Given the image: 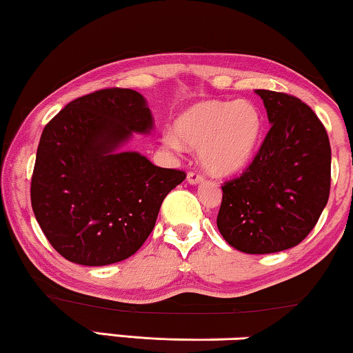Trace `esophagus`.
I'll use <instances>...</instances> for the list:
<instances>
[{"mask_svg": "<svg viewBox=\"0 0 353 353\" xmlns=\"http://www.w3.org/2000/svg\"><path fill=\"white\" fill-rule=\"evenodd\" d=\"M186 180H188V183H190V185H199V183L204 181V178H203V175H199V173L190 172V173H188Z\"/></svg>", "mask_w": 353, "mask_h": 353, "instance_id": "34e87169", "label": "esophagus"}]
</instances>
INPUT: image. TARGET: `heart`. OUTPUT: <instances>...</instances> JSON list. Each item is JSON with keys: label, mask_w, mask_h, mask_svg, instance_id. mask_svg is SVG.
I'll return each mask as SVG.
<instances>
[{"label": "heart", "mask_w": 353, "mask_h": 353, "mask_svg": "<svg viewBox=\"0 0 353 353\" xmlns=\"http://www.w3.org/2000/svg\"><path fill=\"white\" fill-rule=\"evenodd\" d=\"M263 134V117L248 100H204L186 108L175 131L163 132L168 149L199 150L201 165L212 175L240 172L253 159Z\"/></svg>", "instance_id": "heart-1"}]
</instances>
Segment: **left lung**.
Returning a JSON list of instances; mask_svg holds the SVG:
<instances>
[{
    "label": "left lung",
    "instance_id": "obj_1",
    "mask_svg": "<svg viewBox=\"0 0 353 353\" xmlns=\"http://www.w3.org/2000/svg\"><path fill=\"white\" fill-rule=\"evenodd\" d=\"M271 125L253 163L222 186L217 228L248 254L296 246L316 225L331 188V145L323 123L294 95L254 90Z\"/></svg>",
    "mask_w": 353,
    "mask_h": 353
}]
</instances>
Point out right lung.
Wrapping results in <instances>:
<instances>
[{
	"label": "right lung",
	"instance_id": "add662e5",
	"mask_svg": "<svg viewBox=\"0 0 353 353\" xmlns=\"http://www.w3.org/2000/svg\"><path fill=\"white\" fill-rule=\"evenodd\" d=\"M148 100L132 89H103L66 105L45 126L30 201L50 245L82 266H107L143 246L165 196L186 175L123 150L150 134Z\"/></svg>",
	"mask_w": 353,
	"mask_h": 353
}]
</instances>
